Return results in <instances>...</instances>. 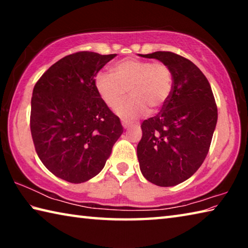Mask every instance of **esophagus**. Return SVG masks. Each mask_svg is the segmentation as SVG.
I'll return each mask as SVG.
<instances>
[{
  "label": "esophagus",
  "instance_id": "1",
  "mask_svg": "<svg viewBox=\"0 0 248 248\" xmlns=\"http://www.w3.org/2000/svg\"><path fill=\"white\" fill-rule=\"evenodd\" d=\"M123 127L124 128V129H128L129 127H131V123H129V121H125V120H123Z\"/></svg>",
  "mask_w": 248,
  "mask_h": 248
}]
</instances>
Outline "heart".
Listing matches in <instances>:
<instances>
[{
	"label": "heart",
	"mask_w": 248,
	"mask_h": 248,
	"mask_svg": "<svg viewBox=\"0 0 248 248\" xmlns=\"http://www.w3.org/2000/svg\"><path fill=\"white\" fill-rule=\"evenodd\" d=\"M95 87L109 108H116L129 93L127 102L117 108L124 119H136L161 109L170 99L173 90V74L162 62L125 59L114 65V74L100 72L96 75Z\"/></svg>",
	"instance_id": "b5f03b06"
}]
</instances>
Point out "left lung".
I'll return each instance as SVG.
<instances>
[{
    "label": "left lung",
    "mask_w": 248,
    "mask_h": 248,
    "mask_svg": "<svg viewBox=\"0 0 248 248\" xmlns=\"http://www.w3.org/2000/svg\"><path fill=\"white\" fill-rule=\"evenodd\" d=\"M141 57L169 66L173 90L161 111L141 124L140 170L150 183L175 186L191 177L209 152L217 120L215 96L207 78L188 59L170 51Z\"/></svg>",
    "instance_id": "8db88e82"
}]
</instances>
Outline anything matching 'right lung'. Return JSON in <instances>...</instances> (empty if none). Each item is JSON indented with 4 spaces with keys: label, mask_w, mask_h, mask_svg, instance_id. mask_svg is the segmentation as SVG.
I'll return each instance as SVG.
<instances>
[{
    "label": "right lung",
    "mask_w": 248,
    "mask_h": 248,
    "mask_svg": "<svg viewBox=\"0 0 248 248\" xmlns=\"http://www.w3.org/2000/svg\"><path fill=\"white\" fill-rule=\"evenodd\" d=\"M116 56L70 54L50 66L33 87L31 131L36 152L53 175L69 183L97 175L124 132L95 87L99 70Z\"/></svg>",
    "instance_id": "right-lung-1"
}]
</instances>
